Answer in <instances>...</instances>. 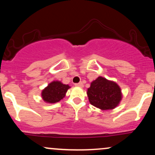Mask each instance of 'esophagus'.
Here are the masks:
<instances>
[{
  "label": "esophagus",
  "mask_w": 155,
  "mask_h": 155,
  "mask_svg": "<svg viewBox=\"0 0 155 155\" xmlns=\"http://www.w3.org/2000/svg\"><path fill=\"white\" fill-rule=\"evenodd\" d=\"M75 86L76 87H83L84 84H83L82 82H79V83L75 84Z\"/></svg>",
  "instance_id": "esophagus-1"
}]
</instances>
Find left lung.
Segmentation results:
<instances>
[{"label": "left lung", "mask_w": 155, "mask_h": 155, "mask_svg": "<svg viewBox=\"0 0 155 155\" xmlns=\"http://www.w3.org/2000/svg\"><path fill=\"white\" fill-rule=\"evenodd\" d=\"M90 104L101 110H112L122 98L120 87L117 82L98 76L90 84L87 91Z\"/></svg>", "instance_id": "left-lung-1"}]
</instances>
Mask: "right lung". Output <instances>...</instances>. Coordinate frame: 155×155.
Wrapping results in <instances>:
<instances>
[{
    "mask_svg": "<svg viewBox=\"0 0 155 155\" xmlns=\"http://www.w3.org/2000/svg\"><path fill=\"white\" fill-rule=\"evenodd\" d=\"M71 87L60 81H52L41 91V97L47 104H56L65 97Z\"/></svg>",
    "mask_w": 155,
    "mask_h": 155,
    "instance_id": "obj_1",
    "label": "right lung"
}]
</instances>
